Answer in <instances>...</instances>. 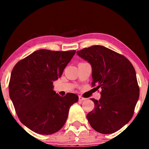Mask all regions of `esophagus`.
Returning <instances> with one entry per match:
<instances>
[{
    "mask_svg": "<svg viewBox=\"0 0 149 149\" xmlns=\"http://www.w3.org/2000/svg\"><path fill=\"white\" fill-rule=\"evenodd\" d=\"M85 99H86L85 98L81 97V96H79V100H80V101H83V100H85Z\"/></svg>",
    "mask_w": 149,
    "mask_h": 149,
    "instance_id": "34e87169",
    "label": "esophagus"
}]
</instances>
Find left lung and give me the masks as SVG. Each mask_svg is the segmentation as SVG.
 <instances>
[{
    "mask_svg": "<svg viewBox=\"0 0 149 149\" xmlns=\"http://www.w3.org/2000/svg\"><path fill=\"white\" fill-rule=\"evenodd\" d=\"M92 67V86L102 89L100 99L91 100L95 109L87 115L91 127L103 134L117 132L130 122L139 97L135 70L130 60L100 45L77 52Z\"/></svg>",
    "mask_w": 149,
    "mask_h": 149,
    "instance_id": "left-lung-1",
    "label": "left lung"
}]
</instances>
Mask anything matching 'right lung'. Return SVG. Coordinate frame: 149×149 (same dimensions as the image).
<instances>
[{
	"label": "right lung",
	"mask_w": 149,
	"mask_h": 149,
	"mask_svg": "<svg viewBox=\"0 0 149 149\" xmlns=\"http://www.w3.org/2000/svg\"><path fill=\"white\" fill-rule=\"evenodd\" d=\"M75 50H36L14 65L9 82V94L19 119L33 132L50 135L61 129L70 108L78 96L68 93L60 97L53 81L61 75Z\"/></svg>",
	"instance_id": "obj_1"
}]
</instances>
